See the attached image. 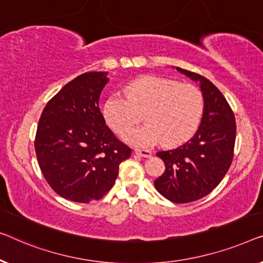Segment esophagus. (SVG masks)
I'll return each mask as SVG.
<instances>
[{"mask_svg": "<svg viewBox=\"0 0 263 263\" xmlns=\"http://www.w3.org/2000/svg\"><path fill=\"white\" fill-rule=\"evenodd\" d=\"M135 153L142 157H151V155H153L149 149H135Z\"/></svg>", "mask_w": 263, "mask_h": 263, "instance_id": "34e87169", "label": "esophagus"}]
</instances>
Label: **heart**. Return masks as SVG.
<instances>
[{"label": "heart", "instance_id": "obj_1", "mask_svg": "<svg viewBox=\"0 0 263 263\" xmlns=\"http://www.w3.org/2000/svg\"><path fill=\"white\" fill-rule=\"evenodd\" d=\"M103 103V118L113 131H126L143 113L142 127L123 135L125 142L136 146H150L162 140L167 146L179 145L193 136L200 123L204 99L193 84L156 76H142Z\"/></svg>", "mask_w": 263, "mask_h": 263}]
</instances>
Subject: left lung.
Listing matches in <instances>:
<instances>
[{"label":"left lung","mask_w":263,"mask_h":263,"mask_svg":"<svg viewBox=\"0 0 263 263\" xmlns=\"http://www.w3.org/2000/svg\"><path fill=\"white\" fill-rule=\"evenodd\" d=\"M176 70L199 83L204 112L200 126L188 142L157 153L165 170L154 184L165 199L186 204L206 197L228 173L234 157L236 123L228 101L212 82L188 70Z\"/></svg>","instance_id":"left-lung-1"}]
</instances>
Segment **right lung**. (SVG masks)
<instances>
[{
	"mask_svg": "<svg viewBox=\"0 0 263 263\" xmlns=\"http://www.w3.org/2000/svg\"><path fill=\"white\" fill-rule=\"evenodd\" d=\"M107 75L90 71L66 83L47 102L36 128L34 147L44 177L58 195L75 202L101 199L131 155L100 112Z\"/></svg>",
	"mask_w": 263,
	"mask_h": 263,
	"instance_id": "obj_1",
	"label": "right lung"
}]
</instances>
